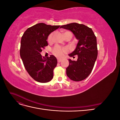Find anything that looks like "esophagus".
<instances>
[{
	"instance_id": "34e87169",
	"label": "esophagus",
	"mask_w": 120,
	"mask_h": 120,
	"mask_svg": "<svg viewBox=\"0 0 120 120\" xmlns=\"http://www.w3.org/2000/svg\"><path fill=\"white\" fill-rule=\"evenodd\" d=\"M61 61H62V60H61V59H57V62H58V63H60Z\"/></svg>"
}]
</instances>
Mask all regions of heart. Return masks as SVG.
I'll return each instance as SVG.
<instances>
[{"label": "heart", "instance_id": "b5f03b06", "mask_svg": "<svg viewBox=\"0 0 120 120\" xmlns=\"http://www.w3.org/2000/svg\"><path fill=\"white\" fill-rule=\"evenodd\" d=\"M53 32H52L48 36V42H51L52 41L53 36ZM68 34H70L72 37L71 32L70 31H67L64 33V37ZM69 51V49L67 47H61L58 45H56L54 46L52 49V53L54 56L58 57H63L65 53H67Z\"/></svg>", "mask_w": 120, "mask_h": 120}]
</instances>
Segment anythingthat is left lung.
Masks as SVG:
<instances>
[{
    "label": "left lung",
    "instance_id": "1",
    "mask_svg": "<svg viewBox=\"0 0 120 120\" xmlns=\"http://www.w3.org/2000/svg\"><path fill=\"white\" fill-rule=\"evenodd\" d=\"M71 30L79 40L77 48L69 54L71 57L78 56L77 61L69 60L66 68L68 77L71 80L79 82L86 79L91 73L98 56L96 37L92 28L84 24L71 23L61 25Z\"/></svg>",
    "mask_w": 120,
    "mask_h": 120
}]
</instances>
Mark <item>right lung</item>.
I'll return each instance as SVG.
<instances>
[{"label": "right lung", "mask_w": 120, "mask_h": 120, "mask_svg": "<svg viewBox=\"0 0 120 120\" xmlns=\"http://www.w3.org/2000/svg\"><path fill=\"white\" fill-rule=\"evenodd\" d=\"M60 26L38 23L27 28L21 38L20 57L28 74L38 82H49L53 77V70L57 63L56 57L50 55L45 58L41 52L48 45L49 35Z\"/></svg>", "instance_id": "add662e5"}]
</instances>
